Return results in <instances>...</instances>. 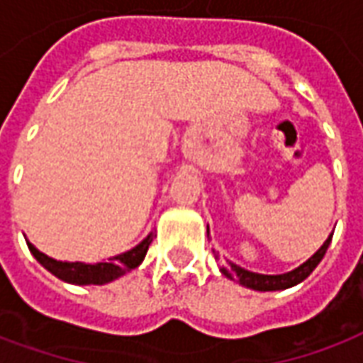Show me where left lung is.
I'll use <instances>...</instances> for the list:
<instances>
[{"label":"left lung","instance_id":"1","mask_svg":"<svg viewBox=\"0 0 363 363\" xmlns=\"http://www.w3.org/2000/svg\"><path fill=\"white\" fill-rule=\"evenodd\" d=\"M330 239H333V235L328 237L327 241L323 243V247L313 255L311 259L288 274H278V276L255 274V272H249V270H245V268L237 267V264H233V262H229L228 267H221V272L225 274L228 278H231V280L239 281V284L245 286V288L259 289V291H274V289L291 288V286H296V284H299V281H303L305 278H307V276L317 268V264L323 260L325 252H327L328 245H330ZM216 260H220V257H216Z\"/></svg>","mask_w":363,"mask_h":363}]
</instances>
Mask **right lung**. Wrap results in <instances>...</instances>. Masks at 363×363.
I'll use <instances>...</instances> for the list:
<instances>
[{"label": "right lung", "mask_w": 363, "mask_h": 363, "mask_svg": "<svg viewBox=\"0 0 363 363\" xmlns=\"http://www.w3.org/2000/svg\"><path fill=\"white\" fill-rule=\"evenodd\" d=\"M30 252L35 255V259L43 264L48 272H52L60 280L67 281V284H79V286H85V284H95V286H101V284H106V281L116 280L122 274L134 270L135 267H140V262L145 257V252L150 249L151 245V233L142 243L134 247L132 251L122 252L118 257H112L108 259V262H96V264H83V262H62V260H54L50 257H46L43 252L35 249L33 245L27 243Z\"/></svg>", "instance_id": "1"}]
</instances>
